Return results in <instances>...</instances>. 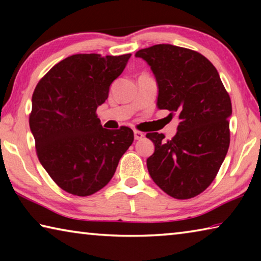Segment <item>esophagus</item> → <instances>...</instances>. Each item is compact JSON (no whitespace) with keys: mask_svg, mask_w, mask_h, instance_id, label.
I'll use <instances>...</instances> for the list:
<instances>
[{"mask_svg":"<svg viewBox=\"0 0 261 261\" xmlns=\"http://www.w3.org/2000/svg\"><path fill=\"white\" fill-rule=\"evenodd\" d=\"M134 135H135V139H136V140L141 139V138H143V137L145 136V135L143 134V132H140V131H138V130H135Z\"/></svg>","mask_w":261,"mask_h":261,"instance_id":"esophagus-1","label":"esophagus"}]
</instances>
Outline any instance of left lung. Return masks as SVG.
Wrapping results in <instances>:
<instances>
[{
	"label": "left lung",
	"mask_w": 261,
	"mask_h": 261,
	"mask_svg": "<svg viewBox=\"0 0 261 261\" xmlns=\"http://www.w3.org/2000/svg\"><path fill=\"white\" fill-rule=\"evenodd\" d=\"M155 76L159 109L177 115V134L146 135L155 146L147 169L159 188L176 199H190L210 187L230 144L231 101L218 70L200 53L155 45L136 53Z\"/></svg>",
	"instance_id": "8db88e82"
}]
</instances>
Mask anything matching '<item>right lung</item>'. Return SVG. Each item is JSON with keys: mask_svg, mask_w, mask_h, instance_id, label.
Instances as JSON below:
<instances>
[{"mask_svg": "<svg viewBox=\"0 0 261 261\" xmlns=\"http://www.w3.org/2000/svg\"><path fill=\"white\" fill-rule=\"evenodd\" d=\"M130 56H69L35 86L30 127L37 155L65 192L86 197L106 187L134 141L130 127L107 130L96 115Z\"/></svg>", "mask_w": 261, "mask_h": 261, "instance_id": "obj_1", "label": "right lung"}]
</instances>
